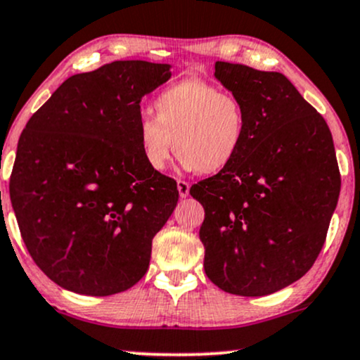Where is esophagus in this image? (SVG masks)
<instances>
[{
    "instance_id": "obj_1",
    "label": "esophagus",
    "mask_w": 360,
    "mask_h": 360,
    "mask_svg": "<svg viewBox=\"0 0 360 360\" xmlns=\"http://www.w3.org/2000/svg\"><path fill=\"white\" fill-rule=\"evenodd\" d=\"M189 183L188 181H183V179H179L177 181V191H179V195L181 198H188L189 195Z\"/></svg>"
}]
</instances>
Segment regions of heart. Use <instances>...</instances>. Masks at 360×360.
Here are the masks:
<instances>
[{
	"instance_id": "obj_1",
	"label": "heart",
	"mask_w": 360,
	"mask_h": 360,
	"mask_svg": "<svg viewBox=\"0 0 360 360\" xmlns=\"http://www.w3.org/2000/svg\"><path fill=\"white\" fill-rule=\"evenodd\" d=\"M154 117L138 124L144 162L162 171L174 153L186 169L217 174L239 156L245 141L248 115L239 96L204 79L188 78L167 86L153 103Z\"/></svg>"
}]
</instances>
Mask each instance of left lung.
Masks as SVG:
<instances>
[{
    "mask_svg": "<svg viewBox=\"0 0 360 360\" xmlns=\"http://www.w3.org/2000/svg\"><path fill=\"white\" fill-rule=\"evenodd\" d=\"M240 98L244 146L227 169L193 184L204 207V271L229 294L261 297L311 269L338 206L340 172L324 117L281 72L216 61Z\"/></svg>",
    "mask_w": 360,
    "mask_h": 360,
    "instance_id": "8db88e82",
    "label": "left lung"
}]
</instances>
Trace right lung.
Returning a JSON list of instances; mask_svg holds the SVG:
<instances>
[{
  "label": "right lung",
  "instance_id": "obj_1",
  "mask_svg": "<svg viewBox=\"0 0 360 360\" xmlns=\"http://www.w3.org/2000/svg\"><path fill=\"white\" fill-rule=\"evenodd\" d=\"M169 68L115 61L71 76L22 129L11 204L30 256L61 288L111 295L146 274L179 191L144 162L139 103Z\"/></svg>",
  "mask_w": 360,
  "mask_h": 360
}]
</instances>
